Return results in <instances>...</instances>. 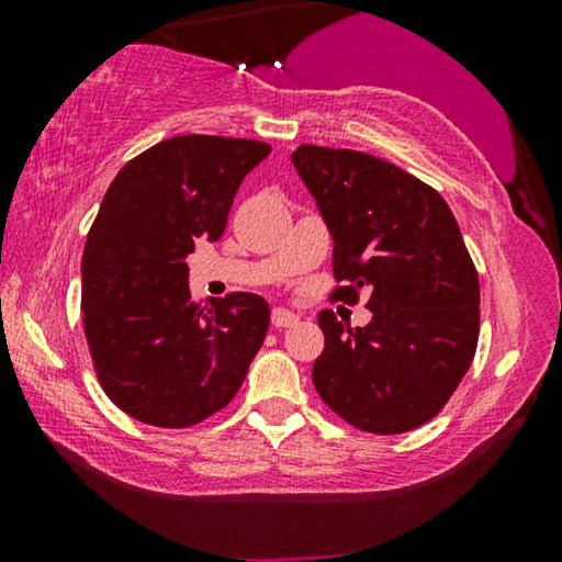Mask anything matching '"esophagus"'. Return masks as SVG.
I'll return each instance as SVG.
<instances>
[{
  "label": "esophagus",
  "mask_w": 562,
  "mask_h": 562,
  "mask_svg": "<svg viewBox=\"0 0 562 562\" xmlns=\"http://www.w3.org/2000/svg\"><path fill=\"white\" fill-rule=\"evenodd\" d=\"M299 322V317L294 312H289V310H283V306H276V310L271 312V325L276 327V329H286V327H294Z\"/></svg>",
  "instance_id": "34e87169"
}]
</instances>
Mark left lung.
Returning <instances> with one entry per match:
<instances>
[{"label": "left lung", "instance_id": "left-lung-1", "mask_svg": "<svg viewBox=\"0 0 562 562\" xmlns=\"http://www.w3.org/2000/svg\"><path fill=\"white\" fill-rule=\"evenodd\" d=\"M333 233V302L366 306V327L319 312L312 381L337 417L371 435L422 427L450 402L481 329V289L450 206L429 183L368 153L302 143L291 153Z\"/></svg>", "mask_w": 562, "mask_h": 562}]
</instances>
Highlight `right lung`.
Returning <instances> with one entry per match:
<instances>
[{"mask_svg": "<svg viewBox=\"0 0 562 562\" xmlns=\"http://www.w3.org/2000/svg\"><path fill=\"white\" fill-rule=\"evenodd\" d=\"M268 153L245 137L176 135L120 168L91 222L81 260L91 366L145 425L187 429L225 409L263 345V299L233 291L202 306L187 256L196 240H220L245 173Z\"/></svg>", "mask_w": 562, "mask_h": 562, "instance_id": "1", "label": "right lung"}]
</instances>
